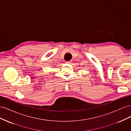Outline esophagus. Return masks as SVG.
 <instances>
[{
  "mask_svg": "<svg viewBox=\"0 0 131 131\" xmlns=\"http://www.w3.org/2000/svg\"><path fill=\"white\" fill-rule=\"evenodd\" d=\"M71 63H72V61H71L66 62V63H67V64H71Z\"/></svg>",
  "mask_w": 131,
  "mask_h": 131,
  "instance_id": "obj_1",
  "label": "esophagus"
}]
</instances>
